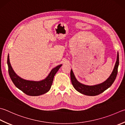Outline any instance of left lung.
Here are the masks:
<instances>
[{
    "mask_svg": "<svg viewBox=\"0 0 125 125\" xmlns=\"http://www.w3.org/2000/svg\"><path fill=\"white\" fill-rule=\"evenodd\" d=\"M119 64V53L117 52L116 62H115V66L111 74L110 75L108 79L100 84L94 85H88L80 83L77 81L76 77L73 73L72 70H71L70 76L72 84L74 88L83 95L87 96H96L102 93L105 90L112 85L114 83L117 74V69Z\"/></svg>",
    "mask_w": 125,
    "mask_h": 125,
    "instance_id": "left-lung-1",
    "label": "left lung"
}]
</instances>
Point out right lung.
Masks as SVG:
<instances>
[{
  "mask_svg": "<svg viewBox=\"0 0 125 125\" xmlns=\"http://www.w3.org/2000/svg\"><path fill=\"white\" fill-rule=\"evenodd\" d=\"M7 63L8 65L9 76L15 85L25 94L32 96L43 95L50 90L54 77L62 66V65H59L53 69L48 76L44 79L40 81H33L23 79L16 73L10 64L9 55Z\"/></svg>",
  "mask_w": 125,
  "mask_h": 125,
  "instance_id": "obj_1",
  "label": "right lung"
}]
</instances>
